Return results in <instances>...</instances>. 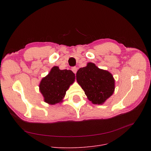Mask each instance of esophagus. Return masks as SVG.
<instances>
[{
    "instance_id": "esophagus-1",
    "label": "esophagus",
    "mask_w": 151,
    "mask_h": 151,
    "mask_svg": "<svg viewBox=\"0 0 151 151\" xmlns=\"http://www.w3.org/2000/svg\"><path fill=\"white\" fill-rule=\"evenodd\" d=\"M77 69H78V68H77L76 67H73L71 68V70H72V71H73V72L74 73H76Z\"/></svg>"
}]
</instances>
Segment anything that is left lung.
Instances as JSON below:
<instances>
[{"mask_svg": "<svg viewBox=\"0 0 151 151\" xmlns=\"http://www.w3.org/2000/svg\"><path fill=\"white\" fill-rule=\"evenodd\" d=\"M76 81L93 104L102 105L114 93L115 81L108 71L98 68L93 63L77 71Z\"/></svg>", "mask_w": 151, "mask_h": 151, "instance_id": "8db88e82", "label": "left lung"}]
</instances>
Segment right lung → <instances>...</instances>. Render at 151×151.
<instances>
[{
  "label": "right lung",
  "mask_w": 151,
  "mask_h": 151,
  "mask_svg": "<svg viewBox=\"0 0 151 151\" xmlns=\"http://www.w3.org/2000/svg\"><path fill=\"white\" fill-rule=\"evenodd\" d=\"M75 79V75L72 71L60 70L59 67H53L39 85L40 91L43 95L44 101L50 105L62 102L66 91L74 83Z\"/></svg>",
  "instance_id": "1"
}]
</instances>
